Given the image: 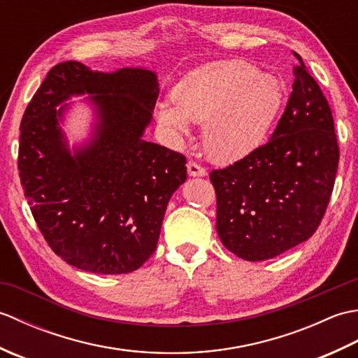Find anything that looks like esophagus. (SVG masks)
I'll list each match as a JSON object with an SVG mask.
<instances>
[{
  "label": "esophagus",
  "mask_w": 358,
  "mask_h": 358,
  "mask_svg": "<svg viewBox=\"0 0 358 358\" xmlns=\"http://www.w3.org/2000/svg\"><path fill=\"white\" fill-rule=\"evenodd\" d=\"M187 173L191 175V177H204V175H206V169H204V167L200 166L199 163L189 162L187 163Z\"/></svg>",
  "instance_id": "obj_1"
}]
</instances>
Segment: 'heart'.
Listing matches in <instances>:
<instances>
[{"label": "heart", "mask_w": 358, "mask_h": 358, "mask_svg": "<svg viewBox=\"0 0 358 358\" xmlns=\"http://www.w3.org/2000/svg\"><path fill=\"white\" fill-rule=\"evenodd\" d=\"M172 103L158 108V121L175 143L189 135V123L203 124V144L210 157L235 162L252 154L268 138L285 104L278 77L243 59L196 67L177 83Z\"/></svg>", "instance_id": "b5f03b06"}]
</instances>
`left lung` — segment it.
Wrapping results in <instances>:
<instances>
[{"instance_id":"left-lung-1","label":"left lung","mask_w":358,"mask_h":358,"mask_svg":"<svg viewBox=\"0 0 358 358\" xmlns=\"http://www.w3.org/2000/svg\"><path fill=\"white\" fill-rule=\"evenodd\" d=\"M286 109L271 140L210 172L224 248L263 262L306 241L320 226L338 167L329 103L299 53Z\"/></svg>"}]
</instances>
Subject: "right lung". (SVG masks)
Instances as JSON below:
<instances>
[{
	"label": "right lung",
	"mask_w": 358,
	"mask_h": 358,
	"mask_svg": "<svg viewBox=\"0 0 358 358\" xmlns=\"http://www.w3.org/2000/svg\"><path fill=\"white\" fill-rule=\"evenodd\" d=\"M157 75L106 73L78 62L53 66L20 126L18 169L30 210L53 252L75 268L118 275L154 254L186 157L143 140L158 98ZM90 93L94 136L70 154L59 127L72 94Z\"/></svg>",
	"instance_id": "right-lung-1"
}]
</instances>
